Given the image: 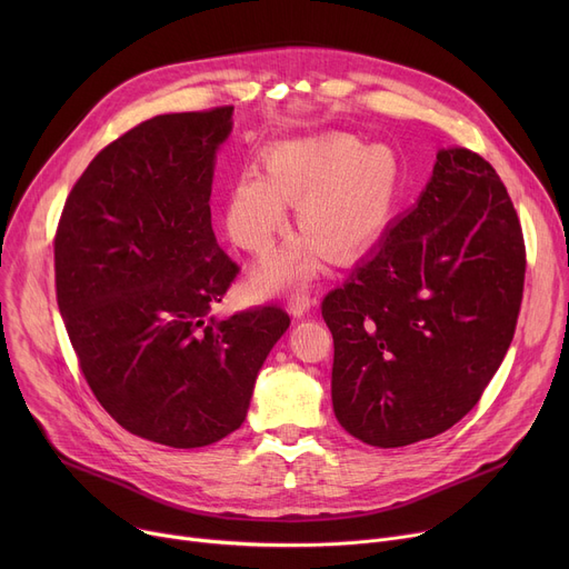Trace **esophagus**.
<instances>
[{"instance_id":"esophagus-1","label":"esophagus","mask_w":569,"mask_h":569,"mask_svg":"<svg viewBox=\"0 0 569 569\" xmlns=\"http://www.w3.org/2000/svg\"><path fill=\"white\" fill-rule=\"evenodd\" d=\"M313 307H316V300H313V297H311L309 292H295V295L290 297V305H288V309H290V313H292L295 318L309 316V313L313 311Z\"/></svg>"}]
</instances>
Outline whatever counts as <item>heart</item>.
Here are the masks:
<instances>
[{
  "mask_svg": "<svg viewBox=\"0 0 569 569\" xmlns=\"http://www.w3.org/2000/svg\"><path fill=\"white\" fill-rule=\"evenodd\" d=\"M267 170L239 172L226 204L232 242L264 253L288 228V202H297V221L307 234L290 239L262 262L256 283L267 290L313 277L322 249L348 258L376 242L399 187L392 149L362 147L350 133L283 142L269 152Z\"/></svg>",
  "mask_w": 569,
  "mask_h": 569,
  "instance_id": "1",
  "label": "heart"
}]
</instances>
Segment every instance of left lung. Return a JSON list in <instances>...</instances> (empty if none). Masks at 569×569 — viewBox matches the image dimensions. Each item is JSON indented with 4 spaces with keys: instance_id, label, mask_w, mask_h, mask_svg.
Here are the masks:
<instances>
[{
    "instance_id": "obj_1",
    "label": "left lung",
    "mask_w": 569,
    "mask_h": 569,
    "mask_svg": "<svg viewBox=\"0 0 569 569\" xmlns=\"http://www.w3.org/2000/svg\"><path fill=\"white\" fill-rule=\"evenodd\" d=\"M526 244L480 154L440 149L431 182L350 279L325 295L339 425L373 447L455 427L512 343Z\"/></svg>"
}]
</instances>
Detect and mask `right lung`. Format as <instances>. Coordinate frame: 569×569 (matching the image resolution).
Listing matches in <instances>:
<instances>
[{"label": "right lung", "mask_w": 569, "mask_h": 569, "mask_svg": "<svg viewBox=\"0 0 569 569\" xmlns=\"http://www.w3.org/2000/svg\"><path fill=\"white\" fill-rule=\"evenodd\" d=\"M232 106L159 114L112 140L73 184L54 232V288L80 371L112 420L191 450L242 427L290 316L219 320L239 267L212 230L214 159Z\"/></svg>", "instance_id": "right-lung-1"}]
</instances>
